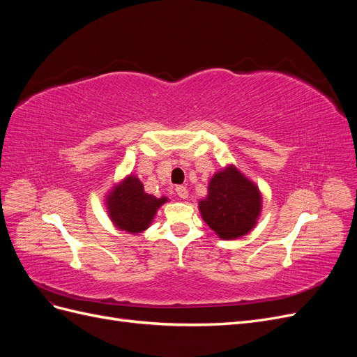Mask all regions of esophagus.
<instances>
[{"mask_svg":"<svg viewBox=\"0 0 357 357\" xmlns=\"http://www.w3.org/2000/svg\"><path fill=\"white\" fill-rule=\"evenodd\" d=\"M176 193L181 199H186L188 195H189V192H188V189L185 186H177L176 188Z\"/></svg>","mask_w":357,"mask_h":357,"instance_id":"esophagus-1","label":"esophagus"}]
</instances>
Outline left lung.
I'll use <instances>...</instances> for the list:
<instances>
[{
    "label": "left lung",
    "mask_w": 357,
    "mask_h": 357,
    "mask_svg": "<svg viewBox=\"0 0 357 357\" xmlns=\"http://www.w3.org/2000/svg\"><path fill=\"white\" fill-rule=\"evenodd\" d=\"M261 208V192L235 167L215 172L207 198L199 201L204 222L223 240H236L250 232Z\"/></svg>",
    "instance_id": "8db88e82"
}]
</instances>
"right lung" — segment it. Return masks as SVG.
Listing matches in <instances>:
<instances>
[{
	"label": "right lung",
	"instance_id": "1",
	"mask_svg": "<svg viewBox=\"0 0 357 357\" xmlns=\"http://www.w3.org/2000/svg\"><path fill=\"white\" fill-rule=\"evenodd\" d=\"M167 201L165 197L149 195L139 178L128 176L107 195L105 205L117 229L139 234L149 228L158 208Z\"/></svg>",
	"mask_w": 357,
	"mask_h": 357
}]
</instances>
